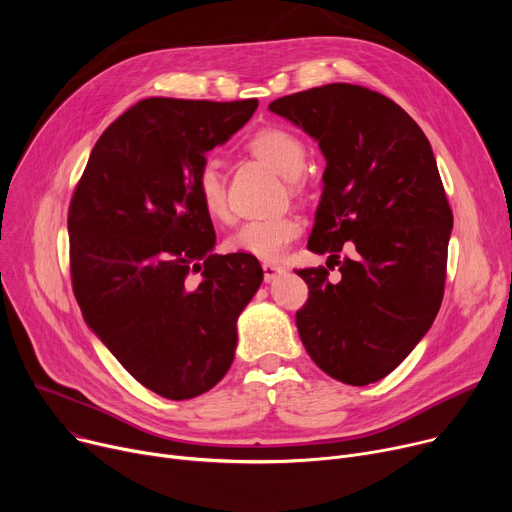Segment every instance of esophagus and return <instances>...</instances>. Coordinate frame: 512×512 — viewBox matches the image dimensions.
<instances>
[{
	"label": "esophagus",
	"instance_id": "1",
	"mask_svg": "<svg viewBox=\"0 0 512 512\" xmlns=\"http://www.w3.org/2000/svg\"><path fill=\"white\" fill-rule=\"evenodd\" d=\"M261 267H263V280L265 282H274L280 274H284L282 267L278 263H272V261H263Z\"/></svg>",
	"mask_w": 512,
	"mask_h": 512
}]
</instances>
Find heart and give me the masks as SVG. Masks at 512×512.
Wrapping results in <instances>:
<instances>
[{"label": "heart", "mask_w": 512, "mask_h": 512, "mask_svg": "<svg viewBox=\"0 0 512 512\" xmlns=\"http://www.w3.org/2000/svg\"><path fill=\"white\" fill-rule=\"evenodd\" d=\"M247 151L274 168L280 176L299 186V176L307 168V145L297 132L284 126H263L255 130L245 143ZM195 195L203 211L215 222L230 220V205L226 193V178L220 161L205 157L195 172ZM303 232V222L294 215H276V218L249 220L240 224L226 240V247L234 253H247L263 261L280 259L288 247Z\"/></svg>", "instance_id": "1"}]
</instances>
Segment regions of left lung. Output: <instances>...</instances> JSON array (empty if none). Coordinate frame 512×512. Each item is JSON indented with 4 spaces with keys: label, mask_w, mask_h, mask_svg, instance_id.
Listing matches in <instances>:
<instances>
[{
    "label": "left lung",
    "mask_w": 512,
    "mask_h": 512,
    "mask_svg": "<svg viewBox=\"0 0 512 512\" xmlns=\"http://www.w3.org/2000/svg\"><path fill=\"white\" fill-rule=\"evenodd\" d=\"M270 110L311 134L328 161L309 249L330 259L297 270L309 286L299 336L330 378L373 384L405 361L442 305L452 209L436 157L398 103L361 85L292 93Z\"/></svg>",
    "instance_id": "8db88e82"
}]
</instances>
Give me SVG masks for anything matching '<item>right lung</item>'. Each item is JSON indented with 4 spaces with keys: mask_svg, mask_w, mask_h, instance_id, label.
<instances>
[{
    "mask_svg": "<svg viewBox=\"0 0 512 512\" xmlns=\"http://www.w3.org/2000/svg\"><path fill=\"white\" fill-rule=\"evenodd\" d=\"M255 110L257 99H143L105 128L70 199L76 303L132 378L170 400L224 378L263 280L253 255L209 253L215 230L193 186L205 153Z\"/></svg>",
    "mask_w": 512,
    "mask_h": 512,
    "instance_id": "right-lung-1",
    "label": "right lung"
}]
</instances>
